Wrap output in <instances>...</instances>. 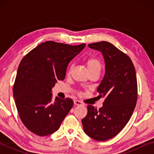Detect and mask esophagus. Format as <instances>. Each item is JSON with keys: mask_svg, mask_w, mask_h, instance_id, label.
I'll return each instance as SVG.
<instances>
[{"mask_svg": "<svg viewBox=\"0 0 154 154\" xmlns=\"http://www.w3.org/2000/svg\"><path fill=\"white\" fill-rule=\"evenodd\" d=\"M73 102H74V104L77 105V106H80V105L83 104V103H82L81 102H80V101H79V100H74L73 101Z\"/></svg>", "mask_w": 154, "mask_h": 154, "instance_id": "34e87169", "label": "esophagus"}]
</instances>
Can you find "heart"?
<instances>
[{
    "instance_id": "heart-1",
    "label": "heart",
    "mask_w": 154,
    "mask_h": 154,
    "mask_svg": "<svg viewBox=\"0 0 154 154\" xmlns=\"http://www.w3.org/2000/svg\"><path fill=\"white\" fill-rule=\"evenodd\" d=\"M85 64L87 66L89 73L92 72H100L102 68V64H101L100 61L95 57H89L86 59ZM71 70V66H70L68 69V74H69Z\"/></svg>"
}]
</instances>
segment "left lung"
<instances>
[{
  "instance_id": "left-lung-1",
  "label": "left lung",
  "mask_w": 154,
  "mask_h": 154,
  "mask_svg": "<svg viewBox=\"0 0 154 154\" xmlns=\"http://www.w3.org/2000/svg\"><path fill=\"white\" fill-rule=\"evenodd\" d=\"M88 47L102 52L104 56L106 73L97 91L104 101L99 109L88 105L82 123L86 134L97 141H106L123 129L135 108V69L131 59L109 42L91 43Z\"/></svg>"
}]
</instances>
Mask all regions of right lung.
<instances>
[{"label": "right lung", "instance_id": "obj_1", "mask_svg": "<svg viewBox=\"0 0 154 154\" xmlns=\"http://www.w3.org/2000/svg\"><path fill=\"white\" fill-rule=\"evenodd\" d=\"M85 45L46 41L21 61L13 96L21 121L33 133L38 136L54 133L73 107L70 98L52 100V88L65 79L69 63Z\"/></svg>", "mask_w": 154, "mask_h": 154}]
</instances>
